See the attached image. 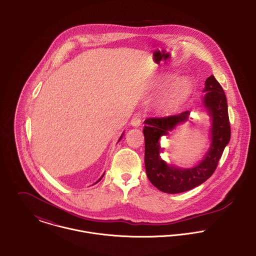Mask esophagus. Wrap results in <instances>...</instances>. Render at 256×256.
I'll use <instances>...</instances> for the list:
<instances>
[{
	"label": "esophagus",
	"instance_id": "esophagus-1",
	"mask_svg": "<svg viewBox=\"0 0 256 256\" xmlns=\"http://www.w3.org/2000/svg\"><path fill=\"white\" fill-rule=\"evenodd\" d=\"M131 125L135 128H138L139 126H141V117L140 116H134L131 120Z\"/></svg>",
	"mask_w": 256,
	"mask_h": 256
}]
</instances>
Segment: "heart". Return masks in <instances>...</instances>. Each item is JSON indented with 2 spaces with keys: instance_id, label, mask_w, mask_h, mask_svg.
Wrapping results in <instances>:
<instances>
[{
  "instance_id": "1",
  "label": "heart",
  "mask_w": 256,
  "mask_h": 256,
  "mask_svg": "<svg viewBox=\"0 0 256 256\" xmlns=\"http://www.w3.org/2000/svg\"><path fill=\"white\" fill-rule=\"evenodd\" d=\"M176 78L174 74H170L164 78V82H170ZM193 90V82L190 78L182 76L178 78L176 82L172 84V86L166 90L164 100L162 106L166 110H172L178 108L180 104L189 98Z\"/></svg>"
}]
</instances>
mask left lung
<instances>
[{"instance_id": "left-lung-1", "label": "left lung", "mask_w": 256, "mask_h": 256, "mask_svg": "<svg viewBox=\"0 0 256 256\" xmlns=\"http://www.w3.org/2000/svg\"><path fill=\"white\" fill-rule=\"evenodd\" d=\"M202 104L211 119L210 146L203 158L191 168L168 164L162 156L160 138L168 136L176 126L188 121L190 112L148 118L143 129L145 137V168L148 180L158 190L176 194L191 190L205 182L215 172L219 160L230 139V126L224 92L214 76L205 80Z\"/></svg>"}]
</instances>
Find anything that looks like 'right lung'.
Wrapping results in <instances>:
<instances>
[{"mask_svg":"<svg viewBox=\"0 0 256 256\" xmlns=\"http://www.w3.org/2000/svg\"><path fill=\"white\" fill-rule=\"evenodd\" d=\"M123 135H124V132H123V133H122V135H121V136H120V138H119V140H118V142H119V141H120V140H121V139H122V137H123ZM104 174H102V178H100V180H98V182H96V183L98 182H100V180H102V178H104ZM96 183H94V184H96Z\"/></svg>","mask_w":256,"mask_h":256,"instance_id":"right-lung-1","label":"right lung"}]
</instances>
